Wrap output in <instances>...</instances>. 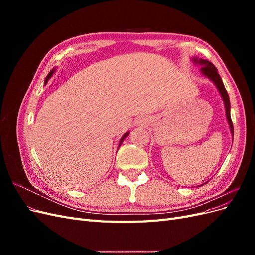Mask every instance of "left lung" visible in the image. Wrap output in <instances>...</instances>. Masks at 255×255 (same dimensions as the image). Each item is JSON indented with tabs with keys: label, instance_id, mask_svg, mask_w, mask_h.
<instances>
[{
	"label": "left lung",
	"instance_id": "1",
	"mask_svg": "<svg viewBox=\"0 0 255 255\" xmlns=\"http://www.w3.org/2000/svg\"><path fill=\"white\" fill-rule=\"evenodd\" d=\"M194 60L195 64H199L201 65V72L203 73V75H205L206 78H208L210 80H212L216 86H217L220 95L222 97V100L223 102H225V105H226V114H227V119H228V122L230 125V128H231V132H232V136H234V127H233V122H232V119H231V104H230V98H229V95H228V91L225 87V85H223V82L220 78V75L218 73V70L217 68H216L211 61H208L206 59H202V58H194L192 59Z\"/></svg>",
	"mask_w": 255,
	"mask_h": 255
}]
</instances>
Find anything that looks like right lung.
<instances>
[{"instance_id":"obj_1","label":"right lung","mask_w":255,"mask_h":255,"mask_svg":"<svg viewBox=\"0 0 255 255\" xmlns=\"http://www.w3.org/2000/svg\"><path fill=\"white\" fill-rule=\"evenodd\" d=\"M54 72H55V70H54V69H52V70L50 71V73L48 74V76H47V79H45V81H44V84H47V82L50 80V78H51V76H52V74L54 73ZM128 135V132H127L125 135H123V137L121 138V139H120V143H119V146L121 145V143L123 142V140H125L126 139V137Z\"/></svg>"}]
</instances>
